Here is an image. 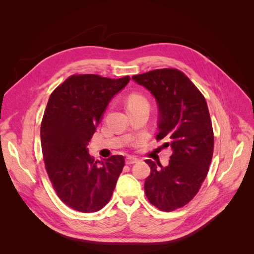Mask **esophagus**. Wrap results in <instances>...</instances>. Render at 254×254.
I'll list each match as a JSON object with an SVG mask.
<instances>
[{"mask_svg":"<svg viewBox=\"0 0 254 254\" xmlns=\"http://www.w3.org/2000/svg\"><path fill=\"white\" fill-rule=\"evenodd\" d=\"M137 160L136 158H134V157H128L127 159H126V164H128V165H131V164H134V163H136L137 162Z\"/></svg>","mask_w":254,"mask_h":254,"instance_id":"obj_1","label":"esophagus"}]
</instances>
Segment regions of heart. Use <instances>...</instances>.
<instances>
[{"label": "heart", "instance_id": "heart-1", "mask_svg": "<svg viewBox=\"0 0 254 254\" xmlns=\"http://www.w3.org/2000/svg\"><path fill=\"white\" fill-rule=\"evenodd\" d=\"M140 103H146V99L139 95V94H133L129 97L128 99V106H131V105H136V104H140Z\"/></svg>", "mask_w": 254, "mask_h": 254}]
</instances>
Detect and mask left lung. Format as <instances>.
Returning a JSON list of instances; mask_svg holds the SVG:
<instances>
[{"mask_svg":"<svg viewBox=\"0 0 254 254\" xmlns=\"http://www.w3.org/2000/svg\"><path fill=\"white\" fill-rule=\"evenodd\" d=\"M132 79L147 89L158 105L157 140L172 149L167 166L145 162L150 175L144 190L151 204L170 212L190 202L209 172L214 135L209 109L195 84L176 68H161L134 75Z\"/></svg>","mask_w":254,"mask_h":254,"instance_id":"1","label":"left lung"}]
</instances>
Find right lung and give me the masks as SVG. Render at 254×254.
Wrapping results in <instances>:
<instances>
[{"instance_id":"right-lung-1","label":"right lung","mask_w":254,"mask_h":254,"mask_svg":"<svg viewBox=\"0 0 254 254\" xmlns=\"http://www.w3.org/2000/svg\"><path fill=\"white\" fill-rule=\"evenodd\" d=\"M129 80L73 75L49 98L40 131L43 160L58 197L76 211L103 209L117 186L124 157L95 161L88 145L110 101Z\"/></svg>"}]
</instances>
